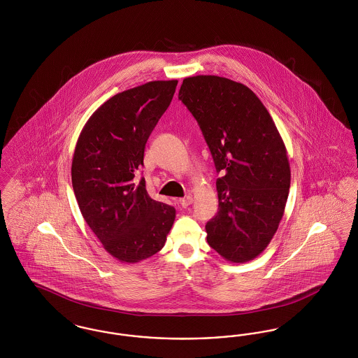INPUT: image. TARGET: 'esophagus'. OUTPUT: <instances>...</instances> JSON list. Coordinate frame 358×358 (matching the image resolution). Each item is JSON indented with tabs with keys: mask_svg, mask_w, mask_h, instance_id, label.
<instances>
[{
	"mask_svg": "<svg viewBox=\"0 0 358 358\" xmlns=\"http://www.w3.org/2000/svg\"><path fill=\"white\" fill-rule=\"evenodd\" d=\"M181 206H184V208H187L189 205L193 203V199H192V196H187V197H184V199H180V201H178Z\"/></svg>",
	"mask_w": 358,
	"mask_h": 358,
	"instance_id": "obj_1",
	"label": "esophagus"
}]
</instances>
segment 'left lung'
Wrapping results in <instances>:
<instances>
[{"instance_id":"left-lung-1","label":"left lung","mask_w":358,"mask_h":358,"mask_svg":"<svg viewBox=\"0 0 358 358\" xmlns=\"http://www.w3.org/2000/svg\"><path fill=\"white\" fill-rule=\"evenodd\" d=\"M196 118L215 166L219 212L206 241L232 263L260 255L289 197L287 150L264 104L247 85L215 75L185 78L178 92Z\"/></svg>"}]
</instances>
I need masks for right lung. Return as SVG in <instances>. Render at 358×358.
Segmentation results:
<instances>
[{
  "instance_id": "add662e5",
  "label": "right lung",
  "mask_w": 358,
  "mask_h": 358,
  "mask_svg": "<svg viewBox=\"0 0 358 358\" xmlns=\"http://www.w3.org/2000/svg\"><path fill=\"white\" fill-rule=\"evenodd\" d=\"M177 83L155 80L114 95L90 117L76 142L71 176L79 209L104 250L123 263L157 254L176 219V209L153 200L136 173Z\"/></svg>"
}]
</instances>
